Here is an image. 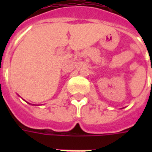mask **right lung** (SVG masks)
<instances>
[{
	"label": "right lung",
	"mask_w": 152,
	"mask_h": 152,
	"mask_svg": "<svg viewBox=\"0 0 152 152\" xmlns=\"http://www.w3.org/2000/svg\"><path fill=\"white\" fill-rule=\"evenodd\" d=\"M29 104H30V103H29Z\"/></svg>",
	"instance_id": "add662e5"
}]
</instances>
